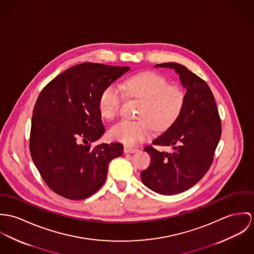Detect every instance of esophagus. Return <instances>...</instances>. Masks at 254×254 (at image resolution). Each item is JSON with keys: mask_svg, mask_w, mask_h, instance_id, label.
<instances>
[{"mask_svg": "<svg viewBox=\"0 0 254 254\" xmlns=\"http://www.w3.org/2000/svg\"><path fill=\"white\" fill-rule=\"evenodd\" d=\"M137 151H138V149H136V148H132V147H129V146H125V153H135Z\"/></svg>", "mask_w": 254, "mask_h": 254, "instance_id": "obj_1", "label": "esophagus"}]
</instances>
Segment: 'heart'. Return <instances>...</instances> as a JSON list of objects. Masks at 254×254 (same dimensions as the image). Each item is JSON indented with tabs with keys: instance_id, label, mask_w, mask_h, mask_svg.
<instances>
[{
	"instance_id": "heart-1",
	"label": "heart",
	"mask_w": 254,
	"mask_h": 254,
	"mask_svg": "<svg viewBox=\"0 0 254 254\" xmlns=\"http://www.w3.org/2000/svg\"><path fill=\"white\" fill-rule=\"evenodd\" d=\"M123 89L132 98L143 101L139 121H123L112 127V138L134 145L150 137L152 128L164 131L179 118L185 104V92L179 85H169L168 80L157 72L146 71L128 78ZM123 93L115 85L106 86L99 97L101 115L114 120L121 110Z\"/></svg>"
}]
</instances>
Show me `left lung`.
<instances>
[{
  "mask_svg": "<svg viewBox=\"0 0 254 254\" xmlns=\"http://www.w3.org/2000/svg\"><path fill=\"white\" fill-rule=\"evenodd\" d=\"M158 67L175 71L186 88V98L177 121L153 140L155 145L170 146L172 151L144 148L151 163L140 177L152 191L175 195L197 184L210 168L221 136V122L213 94L203 80L179 63H162Z\"/></svg>",
  "mask_w": 254,
  "mask_h": 254,
  "instance_id": "8db88e82",
  "label": "left lung"
}]
</instances>
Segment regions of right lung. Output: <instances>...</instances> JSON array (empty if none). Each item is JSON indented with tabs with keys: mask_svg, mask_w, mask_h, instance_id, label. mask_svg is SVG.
<instances>
[{
	"mask_svg": "<svg viewBox=\"0 0 254 254\" xmlns=\"http://www.w3.org/2000/svg\"><path fill=\"white\" fill-rule=\"evenodd\" d=\"M129 69L85 62L41 91L33 110L30 153L46 184L59 196L90 197L104 184L110 161L123 154L122 143L94 148L90 143L105 133L99 109L102 90Z\"/></svg>",
	"mask_w": 254,
	"mask_h": 254,
	"instance_id": "add662e5",
	"label": "right lung"
}]
</instances>
